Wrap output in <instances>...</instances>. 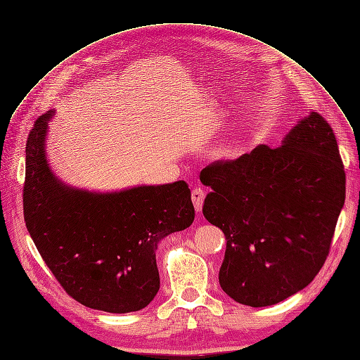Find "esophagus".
<instances>
[{
  "mask_svg": "<svg viewBox=\"0 0 360 360\" xmlns=\"http://www.w3.org/2000/svg\"><path fill=\"white\" fill-rule=\"evenodd\" d=\"M205 195H206V193L202 191L201 188H194L193 193H191V198H193V202H194V207H195L197 213H200L201 209H202V201H205Z\"/></svg>",
  "mask_w": 360,
  "mask_h": 360,
  "instance_id": "34e87169",
  "label": "esophagus"
}]
</instances>
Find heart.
Instances as JSON below:
<instances>
[{"label":"heart","mask_w":360,"mask_h":360,"mask_svg":"<svg viewBox=\"0 0 360 360\" xmlns=\"http://www.w3.org/2000/svg\"><path fill=\"white\" fill-rule=\"evenodd\" d=\"M241 154V143L238 139H228V141L222 143L216 150V155L219 159L231 160L236 159Z\"/></svg>","instance_id":"b5f03b06"}]
</instances>
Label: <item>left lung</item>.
Returning a JSON list of instances; mask_svg holds the SVG:
<instances>
[{
	"label": "left lung",
	"mask_w": 360,
	"mask_h": 360,
	"mask_svg": "<svg viewBox=\"0 0 360 360\" xmlns=\"http://www.w3.org/2000/svg\"><path fill=\"white\" fill-rule=\"evenodd\" d=\"M202 206L226 238L219 284L236 302L272 306L307 287L326 260L346 198L333 128L311 112L283 146H259L201 170Z\"/></svg>",
	"instance_id": "left-lung-1"
}]
</instances>
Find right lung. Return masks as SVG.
Masks as SVG:
<instances>
[{
    "instance_id": "right-lung-1",
    "label": "right lung",
    "mask_w": 360,
    "mask_h": 360,
    "mask_svg": "<svg viewBox=\"0 0 360 360\" xmlns=\"http://www.w3.org/2000/svg\"><path fill=\"white\" fill-rule=\"evenodd\" d=\"M54 112L39 116L26 143L23 213L41 257L81 304L129 314L160 288L159 243L194 221L185 181L115 193L72 188L50 169L45 138Z\"/></svg>"
}]
</instances>
